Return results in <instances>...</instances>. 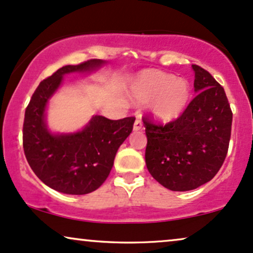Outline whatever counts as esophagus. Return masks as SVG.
Returning a JSON list of instances; mask_svg holds the SVG:
<instances>
[{
    "label": "esophagus",
    "instance_id": "1",
    "mask_svg": "<svg viewBox=\"0 0 253 253\" xmlns=\"http://www.w3.org/2000/svg\"><path fill=\"white\" fill-rule=\"evenodd\" d=\"M142 128V121L137 118V119L135 120V123H134V126H133V130H135V132H137V130H140Z\"/></svg>",
    "mask_w": 253,
    "mask_h": 253
}]
</instances>
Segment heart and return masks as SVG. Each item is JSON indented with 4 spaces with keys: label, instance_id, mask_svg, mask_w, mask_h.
Returning a JSON list of instances; mask_svg holds the SVG:
<instances>
[{
    "label": "heart",
    "instance_id": "heart-1",
    "mask_svg": "<svg viewBox=\"0 0 253 253\" xmlns=\"http://www.w3.org/2000/svg\"><path fill=\"white\" fill-rule=\"evenodd\" d=\"M129 94L134 103H149V112L155 121L169 124L187 110L191 88L185 79L158 70H147L134 79Z\"/></svg>",
    "mask_w": 253,
    "mask_h": 253
}]
</instances>
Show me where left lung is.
Instances as JSON below:
<instances>
[{
  "mask_svg": "<svg viewBox=\"0 0 253 253\" xmlns=\"http://www.w3.org/2000/svg\"><path fill=\"white\" fill-rule=\"evenodd\" d=\"M196 97L177 120L165 126L145 118L146 166L169 190L188 191L209 182L224 162L232 112L224 88L209 72L193 65Z\"/></svg>",
  "mask_w": 253,
  "mask_h": 253,
  "instance_id": "left-lung-1",
  "label": "left lung"
}]
</instances>
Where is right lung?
<instances>
[{"instance_id": "add662e5", "label": "right lung", "mask_w": 253, "mask_h": 253, "mask_svg": "<svg viewBox=\"0 0 253 253\" xmlns=\"http://www.w3.org/2000/svg\"><path fill=\"white\" fill-rule=\"evenodd\" d=\"M105 64V60L91 59L63 66L41 82L25 110V158L37 177L59 193L85 195L97 190L110 175L119 147L132 133L134 117L110 120L93 116L84 128L73 133H53L47 127V103L64 76L91 73Z\"/></svg>"}]
</instances>
